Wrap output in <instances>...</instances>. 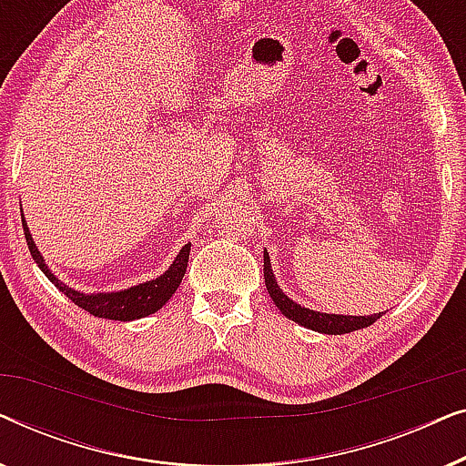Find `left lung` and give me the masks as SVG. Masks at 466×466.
I'll use <instances>...</instances> for the list:
<instances>
[{
  "instance_id": "left-lung-1",
  "label": "left lung",
  "mask_w": 466,
  "mask_h": 466,
  "mask_svg": "<svg viewBox=\"0 0 466 466\" xmlns=\"http://www.w3.org/2000/svg\"><path fill=\"white\" fill-rule=\"evenodd\" d=\"M263 263H265L263 271H265L267 292H269L273 303L278 305V309L282 311L286 318H290L292 322H299L301 327H308L311 330H318V333H327V335H343V333H352V330L369 327V324H373L381 314H384V311H381V314H373V316H339V314H322V311L301 308V305L286 297L282 289L278 286V279L273 276V269H271L269 252L267 250L263 254Z\"/></svg>"
}]
</instances>
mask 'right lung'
<instances>
[{"mask_svg": "<svg viewBox=\"0 0 466 466\" xmlns=\"http://www.w3.org/2000/svg\"><path fill=\"white\" fill-rule=\"evenodd\" d=\"M23 228H25V239H27L31 257H34L37 267L44 271V276H46L50 282L63 292V295L72 299L78 308L97 318H107V320L127 322V320H137V318L155 314V311L161 309L163 305L169 301L171 295L177 290V286H180L184 273H187L190 244H187L180 252H177V257L174 263L169 265V269L165 271L163 276H158L157 279H150V282L131 286V289L116 290V292H93V295H86V292L69 289V286L63 284L59 278L53 276V271H50L48 265L44 263V257L40 254V250H37L35 241L31 239L25 216H23Z\"/></svg>", "mask_w": 466, "mask_h": 466, "instance_id": "obj_1", "label": "right lung"}]
</instances>
